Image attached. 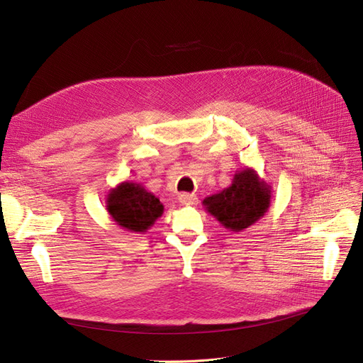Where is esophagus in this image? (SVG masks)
I'll return each mask as SVG.
<instances>
[{"label": "esophagus", "mask_w": 363, "mask_h": 363, "mask_svg": "<svg viewBox=\"0 0 363 363\" xmlns=\"http://www.w3.org/2000/svg\"><path fill=\"white\" fill-rule=\"evenodd\" d=\"M179 201L182 202L183 206H195L196 202H198V198H196V195H194V194L184 192V194H182V195L179 196Z\"/></svg>", "instance_id": "obj_1"}]
</instances>
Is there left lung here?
Instances as JSON below:
<instances>
[{
	"instance_id": "obj_1",
	"label": "left lung",
	"mask_w": 363,
	"mask_h": 363,
	"mask_svg": "<svg viewBox=\"0 0 363 363\" xmlns=\"http://www.w3.org/2000/svg\"><path fill=\"white\" fill-rule=\"evenodd\" d=\"M271 202V186L252 168L237 172L232 184L207 196L202 204L226 229L241 232L262 217Z\"/></svg>"
}]
</instances>
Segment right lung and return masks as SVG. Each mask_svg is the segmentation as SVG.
I'll return each instance as SVG.
<instances>
[{"mask_svg":"<svg viewBox=\"0 0 363 363\" xmlns=\"http://www.w3.org/2000/svg\"><path fill=\"white\" fill-rule=\"evenodd\" d=\"M107 211L111 219L126 230L146 232L164 213L159 198L141 184L123 182L110 191Z\"/></svg>","mask_w":363,"mask_h":363,"instance_id":"right-lung-1","label":"right lung"}]
</instances>
